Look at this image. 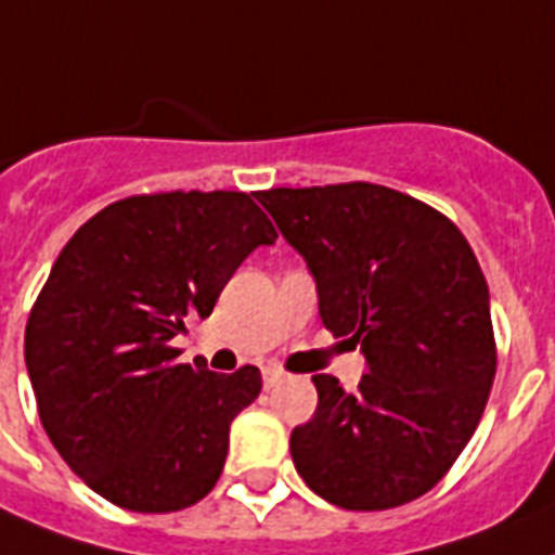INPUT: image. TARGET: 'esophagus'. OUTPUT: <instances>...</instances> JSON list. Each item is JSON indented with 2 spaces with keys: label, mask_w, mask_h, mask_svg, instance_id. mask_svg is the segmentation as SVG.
I'll use <instances>...</instances> for the list:
<instances>
[{
  "label": "esophagus",
  "mask_w": 555,
  "mask_h": 555,
  "mask_svg": "<svg viewBox=\"0 0 555 555\" xmlns=\"http://www.w3.org/2000/svg\"><path fill=\"white\" fill-rule=\"evenodd\" d=\"M262 378H264V389H270V386H276L279 380L285 378V372L279 370V366H264Z\"/></svg>",
  "instance_id": "esophagus-1"
}]
</instances>
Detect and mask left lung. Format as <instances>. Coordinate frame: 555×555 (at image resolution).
<instances>
[{
    "mask_svg": "<svg viewBox=\"0 0 555 555\" xmlns=\"http://www.w3.org/2000/svg\"><path fill=\"white\" fill-rule=\"evenodd\" d=\"M319 287L324 327L366 375L344 392L313 375L319 406L296 426V472L347 511L406 505L440 482L486 412L496 375L491 299L454 222L375 183L256 191Z\"/></svg>",
    "mask_w": 555,
    "mask_h": 555,
    "instance_id": "obj_1",
    "label": "left lung"
}]
</instances>
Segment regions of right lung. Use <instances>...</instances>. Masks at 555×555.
Returning a JSON list of instances; mask_svg holds the SVG:
<instances>
[{
    "label": "right lung",
    "mask_w": 555,
    "mask_h": 555,
    "mask_svg": "<svg viewBox=\"0 0 555 555\" xmlns=\"http://www.w3.org/2000/svg\"><path fill=\"white\" fill-rule=\"evenodd\" d=\"M276 236L245 191H157L109 203L62 248L27 319V375L50 443L112 505L171 514L217 486L262 375L180 364L171 338Z\"/></svg>",
    "instance_id": "right-lung-1"
}]
</instances>
